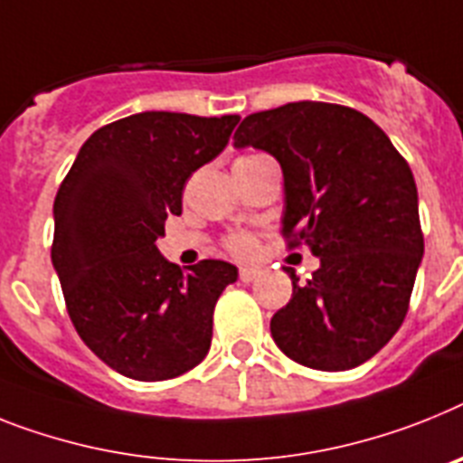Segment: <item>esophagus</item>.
<instances>
[{
	"label": "esophagus",
	"instance_id": "1",
	"mask_svg": "<svg viewBox=\"0 0 463 463\" xmlns=\"http://www.w3.org/2000/svg\"><path fill=\"white\" fill-rule=\"evenodd\" d=\"M256 278H259V268H250V266L240 268V279H242V282H251V279Z\"/></svg>",
	"mask_w": 463,
	"mask_h": 463
}]
</instances>
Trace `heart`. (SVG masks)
I'll return each mask as SVG.
<instances>
[{
	"label": "heart",
	"mask_w": 463,
	"mask_h": 463,
	"mask_svg": "<svg viewBox=\"0 0 463 463\" xmlns=\"http://www.w3.org/2000/svg\"><path fill=\"white\" fill-rule=\"evenodd\" d=\"M250 157H254V155H250ZM240 159H247V157H240ZM225 250L231 251L232 256H238V259H250V256H254L256 251V242L251 235H247V232H232L231 238L225 240Z\"/></svg>",
	"instance_id": "heart-1"
}]
</instances>
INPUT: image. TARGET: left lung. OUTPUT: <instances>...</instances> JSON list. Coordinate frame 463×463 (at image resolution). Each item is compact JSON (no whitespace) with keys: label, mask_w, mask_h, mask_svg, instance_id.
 <instances>
[{"label":"left lung","mask_w":463,"mask_h":463,"mask_svg":"<svg viewBox=\"0 0 463 463\" xmlns=\"http://www.w3.org/2000/svg\"><path fill=\"white\" fill-rule=\"evenodd\" d=\"M232 138L278 159L282 235L320 256L306 285L287 268L294 291L270 320L275 344L310 370L363 364L405 320L423 256L410 165L367 115L336 103L254 112Z\"/></svg>","instance_id":"left-lung-1"}]
</instances>
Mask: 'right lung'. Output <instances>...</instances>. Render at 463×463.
I'll use <instances>...</instances> for the list:
<instances>
[{
    "instance_id": "add662e5",
    "label": "right lung",
    "mask_w": 463,
    "mask_h": 463,
    "mask_svg": "<svg viewBox=\"0 0 463 463\" xmlns=\"http://www.w3.org/2000/svg\"><path fill=\"white\" fill-rule=\"evenodd\" d=\"M238 115L138 112L93 131L53 202L52 261L81 341L119 374L165 382L212 345L213 306L238 279L225 261L188 273L159 254L185 181L228 146Z\"/></svg>"
}]
</instances>
